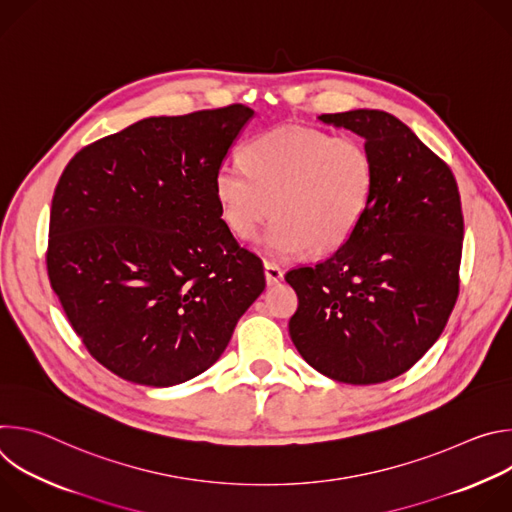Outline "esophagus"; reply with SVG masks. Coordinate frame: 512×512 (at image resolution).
<instances>
[{
    "label": "esophagus",
    "instance_id": "obj_1",
    "mask_svg": "<svg viewBox=\"0 0 512 512\" xmlns=\"http://www.w3.org/2000/svg\"><path fill=\"white\" fill-rule=\"evenodd\" d=\"M263 267H265V281H267V285H275V283H279L283 279V271H281L279 265L265 261Z\"/></svg>",
    "mask_w": 512,
    "mask_h": 512
}]
</instances>
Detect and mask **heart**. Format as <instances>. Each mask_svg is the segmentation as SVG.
I'll list each match as a JSON object with an SVG mask.
<instances>
[{
  "mask_svg": "<svg viewBox=\"0 0 512 512\" xmlns=\"http://www.w3.org/2000/svg\"><path fill=\"white\" fill-rule=\"evenodd\" d=\"M375 162L358 137L285 125L247 141L241 160L214 174V196L225 227L251 241L261 237L273 259L340 249L360 227L373 202Z\"/></svg>",
  "mask_w": 512,
  "mask_h": 512,
  "instance_id": "b5f03b06",
  "label": "heart"
}]
</instances>
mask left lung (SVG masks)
<instances>
[{
    "label": "left lung",
    "mask_w": 512,
    "mask_h": 512,
    "mask_svg": "<svg viewBox=\"0 0 512 512\" xmlns=\"http://www.w3.org/2000/svg\"><path fill=\"white\" fill-rule=\"evenodd\" d=\"M320 121L364 137L373 202L330 259L285 275L289 336L318 373L377 385L409 371L446 328L460 289L464 216L450 166L395 115L354 109Z\"/></svg>",
    "instance_id": "1"
}]
</instances>
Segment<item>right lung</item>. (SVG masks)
Instances as JSON below:
<instances>
[{
  "label": "right lung",
  "mask_w": 512,
  "mask_h": 512,
  "mask_svg": "<svg viewBox=\"0 0 512 512\" xmlns=\"http://www.w3.org/2000/svg\"><path fill=\"white\" fill-rule=\"evenodd\" d=\"M245 105L148 117L83 148L52 198L46 267L91 356L117 377L180 385L221 358L261 296V259L225 227L214 174Z\"/></svg>",
  "instance_id": "1"
}]
</instances>
